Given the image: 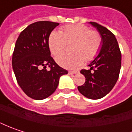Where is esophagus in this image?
<instances>
[{
  "label": "esophagus",
  "instance_id": "obj_1",
  "mask_svg": "<svg viewBox=\"0 0 132 132\" xmlns=\"http://www.w3.org/2000/svg\"><path fill=\"white\" fill-rule=\"evenodd\" d=\"M78 72L77 71H71V70H70L69 72H68V73L69 74H70V75H73V74H76V73H77Z\"/></svg>",
  "mask_w": 132,
  "mask_h": 132
}]
</instances>
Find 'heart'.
I'll return each instance as SVG.
<instances>
[{
  "instance_id": "1",
  "label": "heart",
  "mask_w": 132,
  "mask_h": 132,
  "mask_svg": "<svg viewBox=\"0 0 132 132\" xmlns=\"http://www.w3.org/2000/svg\"><path fill=\"white\" fill-rule=\"evenodd\" d=\"M73 43L70 50L73 54H63L56 59L62 67L77 69L86 61H92L98 56L102 39L96 30H90L83 24H72L64 27L59 32H52L48 39L49 48L54 56H59L66 49L67 44Z\"/></svg>"
}]
</instances>
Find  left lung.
Returning <instances> with one entry per match:
<instances>
[{"label": "left lung", "mask_w": 132, "mask_h": 132, "mask_svg": "<svg viewBox=\"0 0 132 132\" xmlns=\"http://www.w3.org/2000/svg\"><path fill=\"white\" fill-rule=\"evenodd\" d=\"M90 23L100 33L102 47L88 65L90 69L81 70L86 79L78 90L87 98L98 100L107 95L115 85L121 68V52L115 36L110 30L96 22Z\"/></svg>", "instance_id": "left-lung-1"}]
</instances>
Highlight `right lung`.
Returning a JSON list of instances; mask_svg holds the SVG:
<instances>
[{"mask_svg":"<svg viewBox=\"0 0 132 132\" xmlns=\"http://www.w3.org/2000/svg\"><path fill=\"white\" fill-rule=\"evenodd\" d=\"M59 23L37 21L20 33L12 54V68L18 84L29 97L41 100L56 90L59 78L68 70L59 66L50 56L48 39ZM48 66L50 71L46 68Z\"/></svg>","mask_w":132,"mask_h":132,"instance_id":"add662e5","label":"right lung"}]
</instances>
